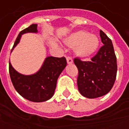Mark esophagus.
<instances>
[{
	"instance_id": "1",
	"label": "esophagus",
	"mask_w": 129,
	"mask_h": 129,
	"mask_svg": "<svg viewBox=\"0 0 129 129\" xmlns=\"http://www.w3.org/2000/svg\"><path fill=\"white\" fill-rule=\"evenodd\" d=\"M66 60H67V63L68 64H72L73 63V59H72V58L70 56H67L66 57Z\"/></svg>"
}]
</instances>
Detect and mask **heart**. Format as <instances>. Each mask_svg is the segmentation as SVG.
<instances>
[{
  "label": "heart",
  "instance_id": "heart-1",
  "mask_svg": "<svg viewBox=\"0 0 129 129\" xmlns=\"http://www.w3.org/2000/svg\"><path fill=\"white\" fill-rule=\"evenodd\" d=\"M64 42L70 48H75V54L81 58H86L92 55L99 46V39L95 35L82 30L70 35Z\"/></svg>",
  "mask_w": 129,
  "mask_h": 129
}]
</instances>
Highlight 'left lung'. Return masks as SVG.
<instances>
[{"label": "left lung", "mask_w": 129, "mask_h": 129, "mask_svg": "<svg viewBox=\"0 0 129 129\" xmlns=\"http://www.w3.org/2000/svg\"><path fill=\"white\" fill-rule=\"evenodd\" d=\"M104 45L90 61L77 57L74 63L78 69L79 91L87 98H97L106 95L113 88L116 79L117 59L111 40L100 30Z\"/></svg>", "instance_id": "left-lung-1"}]
</instances>
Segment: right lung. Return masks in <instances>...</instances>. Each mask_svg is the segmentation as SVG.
<instances>
[{"instance_id": "obj_1", "label": "right lung", "mask_w": 129, "mask_h": 129, "mask_svg": "<svg viewBox=\"0 0 129 129\" xmlns=\"http://www.w3.org/2000/svg\"><path fill=\"white\" fill-rule=\"evenodd\" d=\"M27 32L37 33V24H32L19 33L12 50L19 43L21 35ZM66 65L67 62L64 56L61 58L48 56L45 59L41 69L35 74L24 75L18 73L12 67L10 61L9 72L13 86L19 95L31 102H42L53 96L58 77Z\"/></svg>"}]
</instances>
